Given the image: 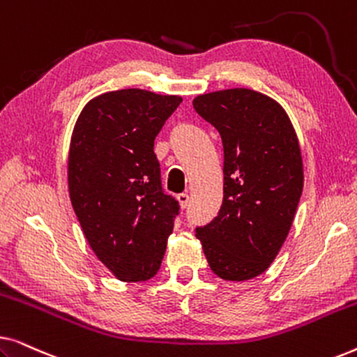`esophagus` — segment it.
<instances>
[{
	"mask_svg": "<svg viewBox=\"0 0 357 357\" xmlns=\"http://www.w3.org/2000/svg\"><path fill=\"white\" fill-rule=\"evenodd\" d=\"M177 199H178L180 206H182L183 209L188 206V203H190V197H188V193H180V195H177Z\"/></svg>",
	"mask_w": 357,
	"mask_h": 357,
	"instance_id": "obj_1",
	"label": "esophagus"
}]
</instances>
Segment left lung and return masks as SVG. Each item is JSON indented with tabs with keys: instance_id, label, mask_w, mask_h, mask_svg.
<instances>
[{
	"instance_id": "8db88e82",
	"label": "left lung",
	"mask_w": 357,
	"mask_h": 357,
	"mask_svg": "<svg viewBox=\"0 0 357 357\" xmlns=\"http://www.w3.org/2000/svg\"><path fill=\"white\" fill-rule=\"evenodd\" d=\"M193 109L218 130L224 151L221 209L197 237L214 275L252 280L268 270L294 221L304 187L299 141L284 109L260 92H209Z\"/></svg>"
}]
</instances>
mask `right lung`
Here are the masks:
<instances>
[{"instance_id": "add662e5", "label": "right lung", "mask_w": 357, "mask_h": 357, "mask_svg": "<svg viewBox=\"0 0 357 357\" xmlns=\"http://www.w3.org/2000/svg\"><path fill=\"white\" fill-rule=\"evenodd\" d=\"M180 102L143 89L105 92L73 130V209L97 258L120 281L151 280L174 231L180 206L162 188L154 139Z\"/></svg>"}]
</instances>
